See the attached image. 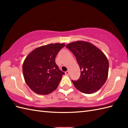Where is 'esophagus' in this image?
Here are the masks:
<instances>
[{
	"instance_id": "esophagus-1",
	"label": "esophagus",
	"mask_w": 128,
	"mask_h": 128,
	"mask_svg": "<svg viewBox=\"0 0 128 128\" xmlns=\"http://www.w3.org/2000/svg\"><path fill=\"white\" fill-rule=\"evenodd\" d=\"M69 71H66V75H69Z\"/></svg>"
}]
</instances>
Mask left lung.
I'll return each instance as SVG.
<instances>
[{"mask_svg":"<svg viewBox=\"0 0 128 128\" xmlns=\"http://www.w3.org/2000/svg\"><path fill=\"white\" fill-rule=\"evenodd\" d=\"M74 54L81 70L77 81L72 80L74 86L84 94L98 91L106 82L109 70V62L103 52L91 43L78 40L66 46Z\"/></svg>","mask_w":128,"mask_h":128,"instance_id":"1","label":"left lung"}]
</instances>
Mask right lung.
Masks as SVG:
<instances>
[{"label": "right lung", "mask_w": 128, "mask_h": 128, "mask_svg": "<svg viewBox=\"0 0 128 128\" xmlns=\"http://www.w3.org/2000/svg\"><path fill=\"white\" fill-rule=\"evenodd\" d=\"M65 46L56 43L40 46L26 56L22 66L24 79L36 94H48L58 88L65 73L60 70L55 59Z\"/></svg>", "instance_id": "add662e5"}]
</instances>
